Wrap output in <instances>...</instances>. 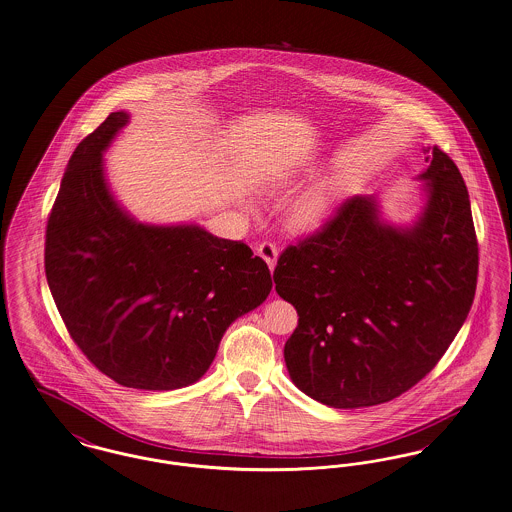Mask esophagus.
I'll use <instances>...</instances> for the list:
<instances>
[{
	"instance_id": "esophagus-1",
	"label": "esophagus",
	"mask_w": 512,
	"mask_h": 512,
	"mask_svg": "<svg viewBox=\"0 0 512 512\" xmlns=\"http://www.w3.org/2000/svg\"><path fill=\"white\" fill-rule=\"evenodd\" d=\"M256 252H258V256L268 264L269 269L275 268V264H277V256H279V250H277V246H275V244H258V246H256Z\"/></svg>"
}]
</instances>
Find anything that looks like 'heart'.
I'll return each mask as SVG.
<instances>
[{
	"instance_id": "heart-1",
	"label": "heart",
	"mask_w": 512,
	"mask_h": 512,
	"mask_svg": "<svg viewBox=\"0 0 512 512\" xmlns=\"http://www.w3.org/2000/svg\"><path fill=\"white\" fill-rule=\"evenodd\" d=\"M296 183L298 181H296L295 175L281 173V175L269 177L268 189L271 192H281V190L293 189ZM339 192H341L339 185L333 181L318 183L316 187L306 190L291 206V210L287 214L289 227L300 235L318 231L331 214Z\"/></svg>"
}]
</instances>
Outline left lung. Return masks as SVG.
I'll return each mask as SVG.
<instances>
[{"label": "left lung", "instance_id": "left-lung-1", "mask_svg": "<svg viewBox=\"0 0 512 512\" xmlns=\"http://www.w3.org/2000/svg\"><path fill=\"white\" fill-rule=\"evenodd\" d=\"M424 152L412 223H389L374 194L354 196L277 260L275 291L298 312L285 364L318 403L393 401L430 374L470 312L478 241L468 190L445 152Z\"/></svg>", "mask_w": 512, "mask_h": 512}]
</instances>
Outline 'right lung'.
Wrapping results in <instances>:
<instances>
[{"label":"right lung","instance_id":"obj_1","mask_svg":"<svg viewBox=\"0 0 512 512\" xmlns=\"http://www.w3.org/2000/svg\"><path fill=\"white\" fill-rule=\"evenodd\" d=\"M113 111L67 163L46 231V277L86 358L119 385L173 391L196 383L227 327L273 287L244 243L198 223H142L115 198L104 154L129 125Z\"/></svg>","mask_w":512,"mask_h":512}]
</instances>
